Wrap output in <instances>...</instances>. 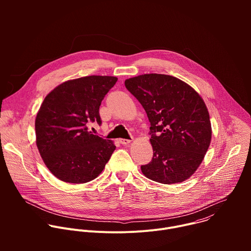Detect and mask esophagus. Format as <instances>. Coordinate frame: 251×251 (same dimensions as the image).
Segmentation results:
<instances>
[{
  "instance_id": "34e87169",
  "label": "esophagus",
  "mask_w": 251,
  "mask_h": 251,
  "mask_svg": "<svg viewBox=\"0 0 251 251\" xmlns=\"http://www.w3.org/2000/svg\"><path fill=\"white\" fill-rule=\"evenodd\" d=\"M131 139H119V143H121L122 145H128L129 143H131Z\"/></svg>"
}]
</instances>
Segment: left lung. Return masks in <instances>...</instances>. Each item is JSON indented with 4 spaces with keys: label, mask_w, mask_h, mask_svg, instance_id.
Returning <instances> with one entry per match:
<instances>
[{
    "label": "left lung",
    "mask_w": 251,
    "mask_h": 251,
    "mask_svg": "<svg viewBox=\"0 0 251 251\" xmlns=\"http://www.w3.org/2000/svg\"><path fill=\"white\" fill-rule=\"evenodd\" d=\"M150 121L152 161L142 165L148 178L176 184L199 168L209 147L211 125L206 106L186 82L166 75H142L125 80Z\"/></svg>",
    "instance_id": "obj_1"
}]
</instances>
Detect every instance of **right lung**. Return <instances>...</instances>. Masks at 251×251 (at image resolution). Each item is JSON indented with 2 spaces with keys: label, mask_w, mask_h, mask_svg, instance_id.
I'll use <instances>...</instances> for the list:
<instances>
[{
  "label": "right lung",
  "mask_w": 251,
  "mask_h": 251,
  "mask_svg": "<svg viewBox=\"0 0 251 251\" xmlns=\"http://www.w3.org/2000/svg\"><path fill=\"white\" fill-rule=\"evenodd\" d=\"M117 77L91 75L68 80L50 92L35 118L40 154L60 181L83 184L103 171L116 146L91 134L87 125H101L99 107Z\"/></svg>",
  "instance_id": "1"
}]
</instances>
